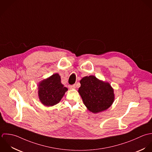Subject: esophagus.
<instances>
[{"instance_id":"obj_1","label":"esophagus","mask_w":152,"mask_h":152,"mask_svg":"<svg viewBox=\"0 0 152 152\" xmlns=\"http://www.w3.org/2000/svg\"><path fill=\"white\" fill-rule=\"evenodd\" d=\"M68 87H69V88H70V89H74L75 88V84L71 85V86H69Z\"/></svg>"}]
</instances>
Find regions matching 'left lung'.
Wrapping results in <instances>:
<instances>
[{
    "instance_id": "8db88e82",
    "label": "left lung",
    "mask_w": 152,
    "mask_h": 152,
    "mask_svg": "<svg viewBox=\"0 0 152 152\" xmlns=\"http://www.w3.org/2000/svg\"><path fill=\"white\" fill-rule=\"evenodd\" d=\"M80 84L78 93L84 105L91 112L97 113L104 111L113 103L114 90L108 83L90 75L83 77Z\"/></svg>"
}]
</instances>
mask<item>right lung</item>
Wrapping results in <instances>:
<instances>
[{
  "label": "right lung",
  "instance_id": "add662e5",
  "mask_svg": "<svg viewBox=\"0 0 152 152\" xmlns=\"http://www.w3.org/2000/svg\"><path fill=\"white\" fill-rule=\"evenodd\" d=\"M67 90L61 82V77L56 73L39 83L38 96L44 105L53 106L61 101Z\"/></svg>",
  "mask_w": 152,
  "mask_h": 152
}]
</instances>
